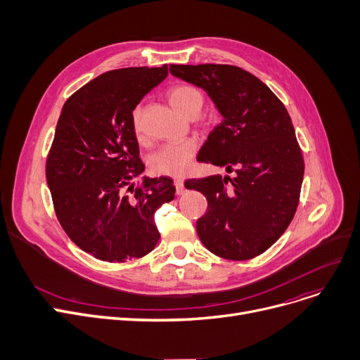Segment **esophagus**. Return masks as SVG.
<instances>
[{
  "mask_svg": "<svg viewBox=\"0 0 360 360\" xmlns=\"http://www.w3.org/2000/svg\"><path fill=\"white\" fill-rule=\"evenodd\" d=\"M175 190H176V194H182L185 191V186H184V181L182 179H175Z\"/></svg>",
  "mask_w": 360,
  "mask_h": 360,
  "instance_id": "34e87169",
  "label": "esophagus"
}]
</instances>
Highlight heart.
Returning a JSON list of instances; mask_svg holds the SVG:
<instances>
[{
	"label": "heart",
	"mask_w": 360,
	"mask_h": 360,
	"mask_svg": "<svg viewBox=\"0 0 360 360\" xmlns=\"http://www.w3.org/2000/svg\"><path fill=\"white\" fill-rule=\"evenodd\" d=\"M166 98L176 110L190 118L197 115L204 103L202 93L191 84H176L170 87L166 93ZM131 125L137 143L146 144L147 136L143 127L140 108L132 112ZM197 148L198 143L194 139H184L162 146L150 159L151 172L165 176H182L190 169Z\"/></svg>",
	"instance_id": "heart-1"
}]
</instances>
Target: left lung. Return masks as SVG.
Masks as SVG:
<instances>
[{
  "instance_id": "1",
  "label": "left lung",
  "mask_w": 360,
  "mask_h": 360,
  "mask_svg": "<svg viewBox=\"0 0 360 360\" xmlns=\"http://www.w3.org/2000/svg\"><path fill=\"white\" fill-rule=\"evenodd\" d=\"M169 70L205 90L223 117L197 159L235 172L185 182L209 202L197 233L217 257L254 258L285 233L297 209L305 165L288 109L267 84L235 65Z\"/></svg>"
}]
</instances>
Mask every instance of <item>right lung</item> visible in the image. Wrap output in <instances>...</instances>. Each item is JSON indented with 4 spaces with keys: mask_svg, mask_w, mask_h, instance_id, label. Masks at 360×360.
Listing matches in <instances>:
<instances>
[{
    "mask_svg": "<svg viewBox=\"0 0 360 360\" xmlns=\"http://www.w3.org/2000/svg\"><path fill=\"white\" fill-rule=\"evenodd\" d=\"M166 75V64L112 70L84 84L63 106L46 181L63 229L94 258H141L160 238L155 213L174 200L175 186L166 176H144L134 188L132 181L144 165L131 117Z\"/></svg>",
    "mask_w": 360,
    "mask_h": 360,
    "instance_id": "obj_1",
    "label": "right lung"
}]
</instances>
